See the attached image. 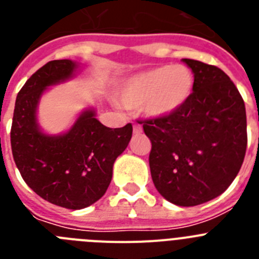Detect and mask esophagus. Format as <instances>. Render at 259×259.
Masks as SVG:
<instances>
[{
    "label": "esophagus",
    "mask_w": 259,
    "mask_h": 259,
    "mask_svg": "<svg viewBox=\"0 0 259 259\" xmlns=\"http://www.w3.org/2000/svg\"><path fill=\"white\" fill-rule=\"evenodd\" d=\"M141 132H143V127H141L140 124L135 123V124H134V134L139 135V134H141Z\"/></svg>",
    "instance_id": "obj_1"
}]
</instances>
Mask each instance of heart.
Wrapping results in <instances>:
<instances>
[{"instance_id":"obj_1","label":"heart","mask_w":259,"mask_h":259,"mask_svg":"<svg viewBox=\"0 0 259 259\" xmlns=\"http://www.w3.org/2000/svg\"><path fill=\"white\" fill-rule=\"evenodd\" d=\"M194 75L184 65H164L131 76L120 88V101L130 109L143 106L152 118H167L191 98Z\"/></svg>"}]
</instances>
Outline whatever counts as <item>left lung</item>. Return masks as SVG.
<instances>
[{"label": "left lung", "instance_id": "left-lung-1", "mask_svg": "<svg viewBox=\"0 0 259 259\" xmlns=\"http://www.w3.org/2000/svg\"><path fill=\"white\" fill-rule=\"evenodd\" d=\"M194 75L188 102L167 118L146 119L149 166L157 191L178 206L218 197L244 162L248 144L245 105L236 85L217 66L183 59Z\"/></svg>", "mask_w": 259, "mask_h": 259}]
</instances>
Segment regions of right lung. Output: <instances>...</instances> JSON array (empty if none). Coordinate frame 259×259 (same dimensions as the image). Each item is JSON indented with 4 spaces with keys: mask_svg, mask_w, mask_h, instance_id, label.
<instances>
[{
    "mask_svg": "<svg viewBox=\"0 0 259 259\" xmlns=\"http://www.w3.org/2000/svg\"><path fill=\"white\" fill-rule=\"evenodd\" d=\"M76 62L50 61L38 68L17 96L11 124L13 157L23 180L41 198L79 210L102 197L113 166L132 137V124L105 127L93 109L84 110L66 134L47 135L37 123V105L48 87L76 72Z\"/></svg>",
    "mask_w": 259,
    "mask_h": 259,
    "instance_id": "obj_1",
    "label": "right lung"
}]
</instances>
